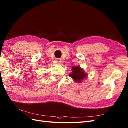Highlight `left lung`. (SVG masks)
I'll use <instances>...</instances> for the list:
<instances>
[{
  "mask_svg": "<svg viewBox=\"0 0 128 128\" xmlns=\"http://www.w3.org/2000/svg\"><path fill=\"white\" fill-rule=\"evenodd\" d=\"M88 74L80 66H73L72 68V73L69 74V76L72 78L76 82L81 83L82 80L86 78Z\"/></svg>",
  "mask_w": 128,
  "mask_h": 128,
  "instance_id": "8db88e82",
  "label": "left lung"
}]
</instances>
